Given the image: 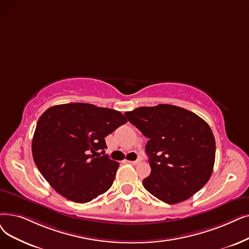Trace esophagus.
Returning a JSON list of instances; mask_svg holds the SVG:
<instances>
[{"label": "esophagus", "instance_id": "1", "mask_svg": "<svg viewBox=\"0 0 249 249\" xmlns=\"http://www.w3.org/2000/svg\"><path fill=\"white\" fill-rule=\"evenodd\" d=\"M128 163H130L132 165H138L140 163V160H128Z\"/></svg>", "mask_w": 249, "mask_h": 249}]
</instances>
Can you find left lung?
Instances as JSON below:
<instances>
[{
  "label": "left lung",
  "mask_w": 249,
  "mask_h": 249,
  "mask_svg": "<svg viewBox=\"0 0 249 249\" xmlns=\"http://www.w3.org/2000/svg\"><path fill=\"white\" fill-rule=\"evenodd\" d=\"M148 138L150 175L142 184L160 200L175 204L191 197L212 176L215 142L209 124L183 107L160 104L126 112Z\"/></svg>",
  "instance_id": "obj_1"
}]
</instances>
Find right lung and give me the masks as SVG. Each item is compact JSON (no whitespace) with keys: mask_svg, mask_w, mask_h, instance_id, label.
<instances>
[{"mask_svg":"<svg viewBox=\"0 0 249 249\" xmlns=\"http://www.w3.org/2000/svg\"><path fill=\"white\" fill-rule=\"evenodd\" d=\"M126 122L122 113L91 104L49 107L38 119L31 144L40 174L71 201L96 198L110 189L119 168L98 151L105 154V137Z\"/></svg>","mask_w":249,"mask_h":249,"instance_id":"right-lung-1","label":"right lung"}]
</instances>
